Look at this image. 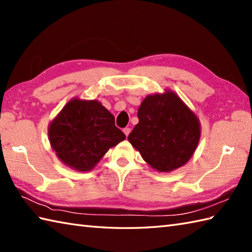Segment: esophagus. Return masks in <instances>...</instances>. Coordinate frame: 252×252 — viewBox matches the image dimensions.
Masks as SVG:
<instances>
[{"mask_svg":"<svg viewBox=\"0 0 252 252\" xmlns=\"http://www.w3.org/2000/svg\"><path fill=\"white\" fill-rule=\"evenodd\" d=\"M130 132H131V129H130V127H125V129H123V133H125V134H126V137L129 136Z\"/></svg>","mask_w":252,"mask_h":252,"instance_id":"obj_1","label":"esophagus"}]
</instances>
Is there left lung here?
I'll list each match as a JSON object with an SVG mask.
<instances>
[{
    "label": "left lung",
    "mask_w": 252,
    "mask_h": 252,
    "mask_svg": "<svg viewBox=\"0 0 252 252\" xmlns=\"http://www.w3.org/2000/svg\"><path fill=\"white\" fill-rule=\"evenodd\" d=\"M138 123L127 140L159 172L187 163L199 143L198 117L173 91L146 96L137 111Z\"/></svg>",
    "instance_id": "1"
}]
</instances>
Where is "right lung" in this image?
<instances>
[{
  "instance_id": "add662e5",
  "label": "right lung",
  "mask_w": 252,
  "mask_h": 252,
  "mask_svg": "<svg viewBox=\"0 0 252 252\" xmlns=\"http://www.w3.org/2000/svg\"><path fill=\"white\" fill-rule=\"evenodd\" d=\"M47 131L57 158L79 172L94 169L109 148L126 140L115 117L96 99H70Z\"/></svg>"
}]
</instances>
